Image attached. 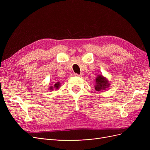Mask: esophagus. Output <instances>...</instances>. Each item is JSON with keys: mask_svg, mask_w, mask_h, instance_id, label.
<instances>
[{"mask_svg": "<svg viewBox=\"0 0 150 150\" xmlns=\"http://www.w3.org/2000/svg\"><path fill=\"white\" fill-rule=\"evenodd\" d=\"M83 74H80V75H78V74H75V76H78V77H82L83 76Z\"/></svg>", "mask_w": 150, "mask_h": 150, "instance_id": "34e87169", "label": "esophagus"}]
</instances>
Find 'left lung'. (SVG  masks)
Returning <instances> with one entry per match:
<instances>
[{
	"instance_id": "obj_1",
	"label": "left lung",
	"mask_w": 150,
	"mask_h": 150,
	"mask_svg": "<svg viewBox=\"0 0 150 150\" xmlns=\"http://www.w3.org/2000/svg\"><path fill=\"white\" fill-rule=\"evenodd\" d=\"M110 85L111 84L108 78L103 76V75L99 74L96 78L94 88L98 92H102L108 89Z\"/></svg>"
}]
</instances>
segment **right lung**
<instances>
[{
    "label": "right lung",
    "instance_id": "right-lung-1",
    "mask_svg": "<svg viewBox=\"0 0 150 150\" xmlns=\"http://www.w3.org/2000/svg\"><path fill=\"white\" fill-rule=\"evenodd\" d=\"M60 86H61V83L59 82H57L55 84H54V85L53 86H50L49 87V89L50 91H53L54 89H59V88H60Z\"/></svg>",
    "mask_w": 150,
    "mask_h": 150
}]
</instances>
